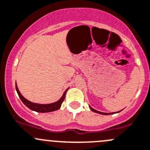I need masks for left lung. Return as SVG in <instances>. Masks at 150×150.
<instances>
[{
	"label": "left lung",
	"mask_w": 150,
	"mask_h": 150,
	"mask_svg": "<svg viewBox=\"0 0 150 150\" xmlns=\"http://www.w3.org/2000/svg\"><path fill=\"white\" fill-rule=\"evenodd\" d=\"M89 108H90V109H91V110H92V111L95 112V113H97V114H103V115H109V114H114V113H103V112H100V111H98V110H94V109L92 108H91V106H89ZM118 112H120V111H118ZM118 112H115V113H118Z\"/></svg>",
	"instance_id": "1"
}]
</instances>
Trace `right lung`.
Instances as JSON below:
<instances>
[{
	"label": "right lung",
	"instance_id": "add662e5",
	"mask_svg": "<svg viewBox=\"0 0 150 150\" xmlns=\"http://www.w3.org/2000/svg\"><path fill=\"white\" fill-rule=\"evenodd\" d=\"M16 87V91H17V94H18L19 97H20V100H22L24 105H25L28 108H30V110H34V111L36 112H40V113H47V112H52L54 111V110H59L60 108L61 105H62V103L64 100L65 95H66V93L67 89L64 92L62 97L58 100L57 102H55V103H50V104H38V103H32V102H30L29 100H26L21 94H20V91L18 89V87H17V83L15 84Z\"/></svg>",
	"mask_w": 150,
	"mask_h": 150
}]
</instances>
